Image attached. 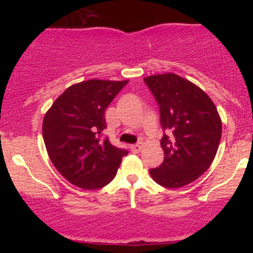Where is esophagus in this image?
<instances>
[{"label":"esophagus","mask_w":253,"mask_h":253,"mask_svg":"<svg viewBox=\"0 0 253 253\" xmlns=\"http://www.w3.org/2000/svg\"><path fill=\"white\" fill-rule=\"evenodd\" d=\"M129 149H131L133 153H139L142 150V145L139 144V143L138 144H132L131 147H129Z\"/></svg>","instance_id":"obj_1"}]
</instances>
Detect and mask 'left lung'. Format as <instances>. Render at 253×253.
Masks as SVG:
<instances>
[{"mask_svg":"<svg viewBox=\"0 0 253 253\" xmlns=\"http://www.w3.org/2000/svg\"><path fill=\"white\" fill-rule=\"evenodd\" d=\"M145 84L159 104L164 162L150 169L153 180L178 188L208 170L218 152L221 120L211 99L196 84L175 73L149 76Z\"/></svg>","mask_w":253,"mask_h":253,"instance_id":"left-lung-1","label":"left lung"}]
</instances>
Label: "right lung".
<instances>
[{"label": "right lung", "mask_w": 253, "mask_h": 253, "mask_svg": "<svg viewBox=\"0 0 253 253\" xmlns=\"http://www.w3.org/2000/svg\"><path fill=\"white\" fill-rule=\"evenodd\" d=\"M128 81L89 79L68 86L42 121V137L53 167L72 185L96 190L116 176L128 152L101 138L105 110Z\"/></svg>", "instance_id": "right-lung-1"}]
</instances>
